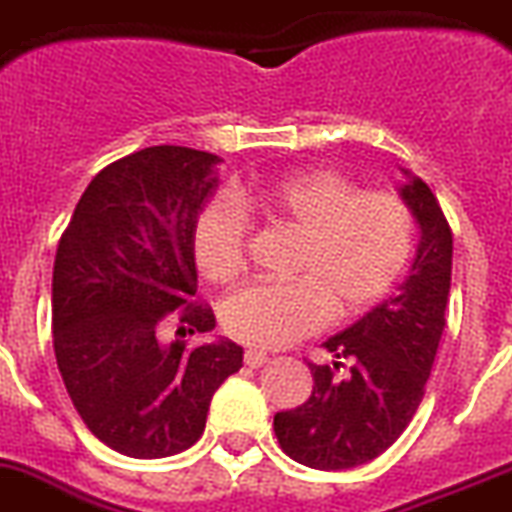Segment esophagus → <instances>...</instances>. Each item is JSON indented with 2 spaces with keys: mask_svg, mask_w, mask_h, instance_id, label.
<instances>
[{
  "mask_svg": "<svg viewBox=\"0 0 512 512\" xmlns=\"http://www.w3.org/2000/svg\"><path fill=\"white\" fill-rule=\"evenodd\" d=\"M268 361H270V355L262 353V350H247V353H244V363H247L250 368H262Z\"/></svg>",
  "mask_w": 512,
  "mask_h": 512,
  "instance_id": "34e87169",
  "label": "esophagus"
}]
</instances>
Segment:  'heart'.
I'll return each instance as SVG.
<instances>
[{
	"mask_svg": "<svg viewBox=\"0 0 512 512\" xmlns=\"http://www.w3.org/2000/svg\"><path fill=\"white\" fill-rule=\"evenodd\" d=\"M243 206L301 237L293 283H255L224 301L226 335L252 348H286L327 319L361 317L399 281L412 252V216L397 195L361 193L335 170H304L244 190ZM247 213L229 195L213 198L193 231L195 265L229 283L244 265Z\"/></svg>",
	"mask_w": 512,
	"mask_h": 512,
	"instance_id": "b5f03b06",
	"label": "heart"
}]
</instances>
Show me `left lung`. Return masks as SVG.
I'll return each mask as SVG.
<instances>
[{
    "instance_id": "1",
    "label": "left lung",
    "mask_w": 512,
    "mask_h": 512,
    "mask_svg": "<svg viewBox=\"0 0 512 512\" xmlns=\"http://www.w3.org/2000/svg\"><path fill=\"white\" fill-rule=\"evenodd\" d=\"M402 203L417 224L412 265L397 293L324 342L332 363H309L311 397L273 420L299 464L342 471L381 456L410 425L446 327L453 239L435 195L399 167Z\"/></svg>"
}]
</instances>
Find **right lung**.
Masks as SVG:
<instances>
[{
	"mask_svg": "<svg viewBox=\"0 0 512 512\" xmlns=\"http://www.w3.org/2000/svg\"><path fill=\"white\" fill-rule=\"evenodd\" d=\"M208 151L149 146L87 185L53 262V350L84 425L131 459H164L206 430L211 399L244 350L216 337L188 350L162 340L164 314L211 332L198 288L195 221L219 188ZM177 330V332H180Z\"/></svg>",
	"mask_w": 512,
	"mask_h": 512,
	"instance_id": "right-lung-1",
	"label": "right lung"
}]
</instances>
